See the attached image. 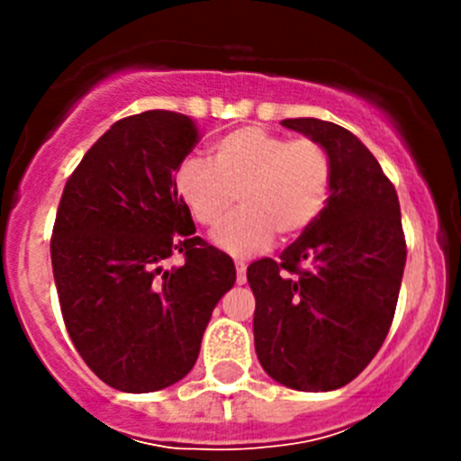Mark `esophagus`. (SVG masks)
<instances>
[{
  "label": "esophagus",
  "instance_id": "obj_1",
  "mask_svg": "<svg viewBox=\"0 0 461 461\" xmlns=\"http://www.w3.org/2000/svg\"><path fill=\"white\" fill-rule=\"evenodd\" d=\"M245 281H248V265L243 260H236V283L243 285Z\"/></svg>",
  "mask_w": 461,
  "mask_h": 461
}]
</instances>
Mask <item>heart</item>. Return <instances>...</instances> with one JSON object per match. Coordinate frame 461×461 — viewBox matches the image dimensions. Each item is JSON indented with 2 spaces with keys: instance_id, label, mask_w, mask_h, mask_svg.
<instances>
[{
  "instance_id": "1",
  "label": "heart",
  "mask_w": 461,
  "mask_h": 461,
  "mask_svg": "<svg viewBox=\"0 0 461 461\" xmlns=\"http://www.w3.org/2000/svg\"><path fill=\"white\" fill-rule=\"evenodd\" d=\"M332 160L319 142L240 127L212 144V158H185L174 189L194 221L213 227L239 196L240 212L222 222L213 243L234 257H252L281 240L303 236L332 194Z\"/></svg>"
}]
</instances>
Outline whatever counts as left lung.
<instances>
[{"label":"left lung","mask_w":461,"mask_h":461,"mask_svg":"<svg viewBox=\"0 0 461 461\" xmlns=\"http://www.w3.org/2000/svg\"><path fill=\"white\" fill-rule=\"evenodd\" d=\"M281 124L328 151L332 194L281 260L248 267L254 346L274 381L328 393L373 361L393 323L406 267L402 212L393 183L355 133L317 118Z\"/></svg>","instance_id":"8db88e82"}]
</instances>
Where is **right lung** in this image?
Masks as SVG:
<instances>
[{
	"instance_id": "right-lung-1",
	"label": "right lung",
	"mask_w": 461,
	"mask_h": 461,
	"mask_svg": "<svg viewBox=\"0 0 461 461\" xmlns=\"http://www.w3.org/2000/svg\"><path fill=\"white\" fill-rule=\"evenodd\" d=\"M198 131L174 111L118 120L64 187L50 260L68 337L122 393H156L194 368L234 260L198 239L174 174ZM183 253L185 263H164Z\"/></svg>"
}]
</instances>
